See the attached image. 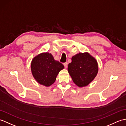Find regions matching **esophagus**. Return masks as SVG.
Listing matches in <instances>:
<instances>
[{
  "label": "esophagus",
  "mask_w": 126,
  "mask_h": 126,
  "mask_svg": "<svg viewBox=\"0 0 126 126\" xmlns=\"http://www.w3.org/2000/svg\"><path fill=\"white\" fill-rule=\"evenodd\" d=\"M68 64V63L67 62H65V63H64L63 64V65H64V66L65 68H67Z\"/></svg>",
  "instance_id": "1"
}]
</instances>
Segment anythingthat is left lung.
Segmentation results:
<instances>
[{"label":"left lung","mask_w":126,"mask_h":126,"mask_svg":"<svg viewBox=\"0 0 126 126\" xmlns=\"http://www.w3.org/2000/svg\"><path fill=\"white\" fill-rule=\"evenodd\" d=\"M68 71L74 83L79 87H84L92 82L97 75L98 63L88 52H79L72 57Z\"/></svg>","instance_id":"left-lung-1"}]
</instances>
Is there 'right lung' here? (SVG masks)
<instances>
[{
    "mask_svg": "<svg viewBox=\"0 0 126 126\" xmlns=\"http://www.w3.org/2000/svg\"><path fill=\"white\" fill-rule=\"evenodd\" d=\"M64 66L55 60L51 53L43 52L35 56L31 61V70L36 81L45 87L54 83L56 77Z\"/></svg>",
    "mask_w": 126,
    "mask_h": 126,
    "instance_id": "1",
    "label": "right lung"
}]
</instances>
